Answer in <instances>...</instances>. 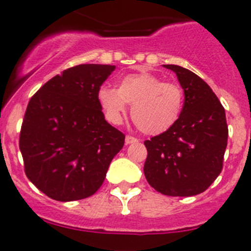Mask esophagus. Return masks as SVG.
<instances>
[{
	"label": "esophagus",
	"instance_id": "obj_1",
	"mask_svg": "<svg viewBox=\"0 0 251 251\" xmlns=\"http://www.w3.org/2000/svg\"><path fill=\"white\" fill-rule=\"evenodd\" d=\"M138 139L136 137H132V136H127L126 137V145H132V143H137Z\"/></svg>",
	"mask_w": 251,
	"mask_h": 251
}]
</instances>
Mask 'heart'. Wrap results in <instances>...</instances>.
<instances>
[{
  "label": "heart",
  "instance_id": "b5f03b06",
  "mask_svg": "<svg viewBox=\"0 0 251 251\" xmlns=\"http://www.w3.org/2000/svg\"><path fill=\"white\" fill-rule=\"evenodd\" d=\"M183 98L178 84L148 72L128 74L119 80L118 88L101 85L98 90V101L108 121L121 123L130 104L133 122L150 136L166 132L178 121Z\"/></svg>",
  "mask_w": 251,
  "mask_h": 251
}]
</instances>
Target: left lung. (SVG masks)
Here are the masks:
<instances>
[{"label":"left lung","instance_id":"left-lung-1","mask_svg":"<svg viewBox=\"0 0 251 251\" xmlns=\"http://www.w3.org/2000/svg\"><path fill=\"white\" fill-rule=\"evenodd\" d=\"M174 70L185 92L178 121L168 130L145 141V176L167 196H195L206 191L223 171L227 146L225 109L200 76L178 65Z\"/></svg>","mask_w":251,"mask_h":251}]
</instances>
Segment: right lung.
Masks as SVG:
<instances>
[{
	"instance_id": "obj_1",
	"label": "right lung",
	"mask_w": 251,
	"mask_h": 251,
	"mask_svg": "<svg viewBox=\"0 0 251 251\" xmlns=\"http://www.w3.org/2000/svg\"><path fill=\"white\" fill-rule=\"evenodd\" d=\"M114 65L81 64L44 84L20 132L25 174L52 200L76 201L103 185L126 136L104 119L98 90Z\"/></svg>"
}]
</instances>
